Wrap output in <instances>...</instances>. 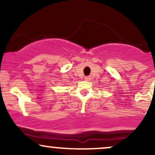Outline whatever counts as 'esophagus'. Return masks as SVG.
Returning a JSON list of instances; mask_svg holds the SVG:
<instances>
[{"label":"esophagus","instance_id":"obj_1","mask_svg":"<svg viewBox=\"0 0 155 155\" xmlns=\"http://www.w3.org/2000/svg\"><path fill=\"white\" fill-rule=\"evenodd\" d=\"M84 79L86 80V81H90V80H91V77H90V76H86V77L84 78Z\"/></svg>","mask_w":155,"mask_h":155}]
</instances>
